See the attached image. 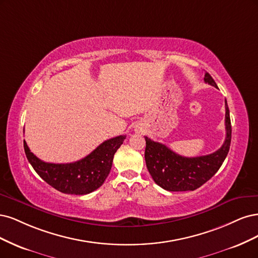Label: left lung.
Here are the masks:
<instances>
[{
	"mask_svg": "<svg viewBox=\"0 0 258 258\" xmlns=\"http://www.w3.org/2000/svg\"><path fill=\"white\" fill-rule=\"evenodd\" d=\"M204 80L206 84L218 88L209 73H205ZM225 110V141L219 150L211 154L185 157L173 152L161 143L145 137L147 168L157 185L169 192L194 190L214 176L226 159L231 141V124L226 99Z\"/></svg>",
	"mask_w": 258,
	"mask_h": 258,
	"instance_id": "obj_1",
	"label": "left lung"
}]
</instances>
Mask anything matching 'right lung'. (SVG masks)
Returning a JSON list of instances; mask_svg holds the SVG:
<instances>
[{
    "label": "right lung",
    "instance_id": "obj_1",
    "mask_svg": "<svg viewBox=\"0 0 258 258\" xmlns=\"http://www.w3.org/2000/svg\"><path fill=\"white\" fill-rule=\"evenodd\" d=\"M125 135L108 139L95 150L77 162L68 164L46 163L31 152L23 140L24 152L32 167L49 185L64 194L86 195L101 186L110 172L113 155Z\"/></svg>",
    "mask_w": 258,
    "mask_h": 258
}]
</instances>
